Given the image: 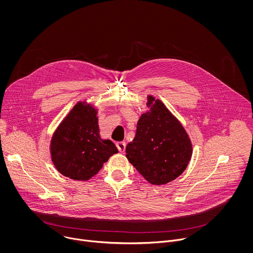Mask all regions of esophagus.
I'll list each match as a JSON object with an SVG mask.
<instances>
[{
    "instance_id": "obj_1",
    "label": "esophagus",
    "mask_w": 253,
    "mask_h": 253,
    "mask_svg": "<svg viewBox=\"0 0 253 253\" xmlns=\"http://www.w3.org/2000/svg\"><path fill=\"white\" fill-rule=\"evenodd\" d=\"M116 145H117L118 150H119L121 153H124V152H125V150H126V142H125V141L118 142Z\"/></svg>"
}]
</instances>
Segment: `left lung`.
Listing matches in <instances>:
<instances>
[{
    "label": "left lung",
    "instance_id": "8db88e82",
    "mask_svg": "<svg viewBox=\"0 0 253 253\" xmlns=\"http://www.w3.org/2000/svg\"><path fill=\"white\" fill-rule=\"evenodd\" d=\"M148 111L126 145L128 162L152 185H165L186 169L193 153L191 139L179 120L153 95H147Z\"/></svg>",
    "mask_w": 253,
    "mask_h": 253
}]
</instances>
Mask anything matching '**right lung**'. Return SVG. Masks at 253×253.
Masks as SVG:
<instances>
[{"mask_svg": "<svg viewBox=\"0 0 253 253\" xmlns=\"http://www.w3.org/2000/svg\"><path fill=\"white\" fill-rule=\"evenodd\" d=\"M97 109L79 101L54 130L49 152L55 169L73 180L86 181L119 151L99 134Z\"/></svg>", "mask_w": 253, "mask_h": 253, "instance_id": "right-lung-1", "label": "right lung"}]
</instances>
